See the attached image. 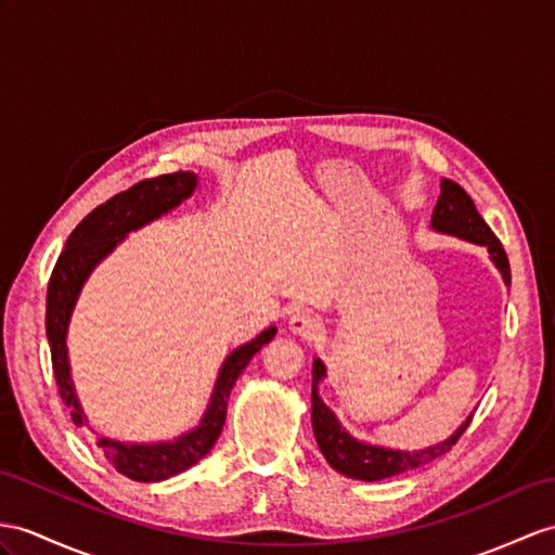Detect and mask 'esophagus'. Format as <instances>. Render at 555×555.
<instances>
[{
  "mask_svg": "<svg viewBox=\"0 0 555 555\" xmlns=\"http://www.w3.org/2000/svg\"><path fill=\"white\" fill-rule=\"evenodd\" d=\"M289 327L301 336H315L322 324H320V318L315 313H310V310H299V313L292 315Z\"/></svg>",
  "mask_w": 555,
  "mask_h": 555,
  "instance_id": "esophagus-1",
  "label": "esophagus"
}]
</instances>
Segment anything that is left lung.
I'll use <instances>...</instances> for the list:
<instances>
[{"instance_id":"left-lung-1","label":"left lung","mask_w":555,"mask_h":555,"mask_svg":"<svg viewBox=\"0 0 555 555\" xmlns=\"http://www.w3.org/2000/svg\"><path fill=\"white\" fill-rule=\"evenodd\" d=\"M430 225L440 233H450L456 237H464L468 242H476V245L488 247L492 261L496 263L499 270H502L504 282L511 285V266H508L504 245L492 233V228L485 223V219L478 214L476 205H473V199L468 197V193L462 185L450 179H442L440 197L436 202ZM322 376H324V364L315 358L313 362V430H315L318 448L334 470H339L344 476L356 478V480H370V482L384 480L390 476H398V473L430 464L434 459L448 454L454 448L456 440L464 436V430L468 428L473 418L468 416L452 438L436 444V448H426L422 452H400V450L376 448V444L358 442L356 438H350L339 426L332 410L318 396V384L322 382Z\"/></svg>"}]
</instances>
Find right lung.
<instances>
[{
  "mask_svg": "<svg viewBox=\"0 0 555 555\" xmlns=\"http://www.w3.org/2000/svg\"><path fill=\"white\" fill-rule=\"evenodd\" d=\"M197 185L195 173L191 171H173L162 173L155 179H143L133 183L127 191L117 193L103 205H99L91 214H87L75 231L65 242L56 266L51 270L49 289H47V339L51 348V367L56 376V386L61 400L73 410V422L77 426L85 424V414L75 398V388L70 382V367H67V348L65 334L67 322L77 301V294L82 289L85 280L103 256L115 249L117 242L129 231L145 225L157 216L167 214L176 205H181L185 197H191ZM275 327H270L256 336L254 341L240 346L225 358L219 379L214 386V396L209 402L207 414L191 434L181 436L173 442L157 444H129L101 438L99 448L121 476L139 482H159L171 476H179L185 468L197 464L205 456L214 442L219 440L223 424L228 398L237 382L242 370L247 367L249 360L273 339Z\"/></svg>",
  "mask_w": 555,
  "mask_h": 555,
  "instance_id": "right-lung-1",
  "label": "right lung"
}]
</instances>
